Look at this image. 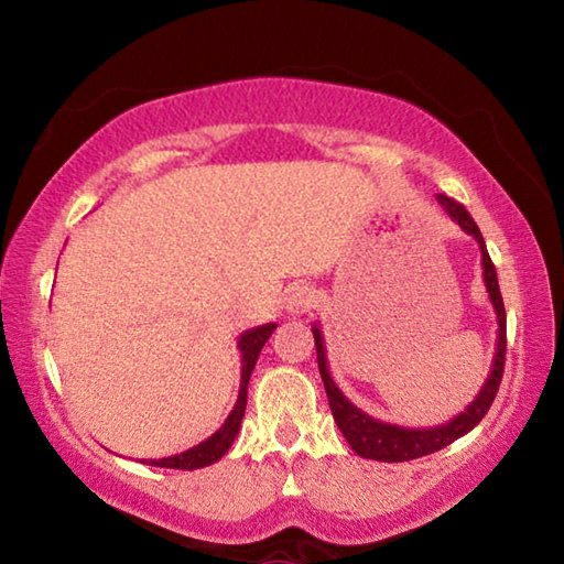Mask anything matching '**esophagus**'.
Instances as JSON below:
<instances>
[{"label": "esophagus", "instance_id": "obj_1", "mask_svg": "<svg viewBox=\"0 0 564 564\" xmlns=\"http://www.w3.org/2000/svg\"><path fill=\"white\" fill-rule=\"evenodd\" d=\"M318 303H321V293L313 289V285L295 283L285 291V311H289L291 316H301V313L316 308Z\"/></svg>", "mask_w": 564, "mask_h": 564}]
</instances>
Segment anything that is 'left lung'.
Returning a JSON list of instances; mask_svg holds the SVG:
<instances>
[{
  "label": "left lung",
  "mask_w": 564,
  "mask_h": 564,
  "mask_svg": "<svg viewBox=\"0 0 564 564\" xmlns=\"http://www.w3.org/2000/svg\"><path fill=\"white\" fill-rule=\"evenodd\" d=\"M437 202H441L447 216H451L465 234H470L477 241V246H480L485 289H488L495 316H498V343H495L498 348H495V358H492V368H490L488 380H485L480 393L475 395L473 403L467 405L460 415H455L453 420H447V423L435 425V427H400V425L380 423V420L370 417L368 413H362L360 408L352 405L350 400L340 393V388L333 383V378L328 373L326 343H323L321 328L313 323V338H316V352H318V370H321L323 386H326L333 420H336L338 431L343 433V437H346L352 451H356L360 457H368V460L403 463V460H415V457L443 451V447L455 443L457 437H463L465 433H470L473 427L480 423L485 413L490 410L495 395H498V388L502 380L505 348H508V321H505V305H502V295H500V285H498V271H495L488 248H485L480 228H477V224L473 221V216L465 212V206L453 202V198H447L443 194L437 196Z\"/></svg>",
  "instance_id": "8db88e82"
}]
</instances>
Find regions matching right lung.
<instances>
[{
    "label": "right lung",
    "instance_id": "add662e5",
    "mask_svg": "<svg viewBox=\"0 0 564 564\" xmlns=\"http://www.w3.org/2000/svg\"><path fill=\"white\" fill-rule=\"evenodd\" d=\"M275 330V323H263V326H256L251 330L241 333L238 338V350H241V388H238V400L231 413L224 420V425L218 431L206 437L204 443H198L188 451L171 455V457H159V460H147V465L154 467H174V470H198V467H206L228 453L234 437L238 435V427H241V420L246 413V393H248V380L256 368V360H259V352L265 346V340L271 338Z\"/></svg>",
    "mask_w": 564,
    "mask_h": 564
}]
</instances>
